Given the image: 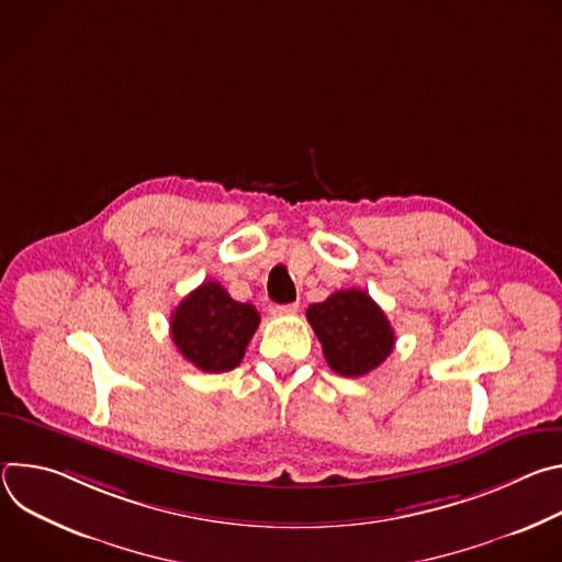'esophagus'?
<instances>
[{"mask_svg": "<svg viewBox=\"0 0 562 562\" xmlns=\"http://www.w3.org/2000/svg\"><path fill=\"white\" fill-rule=\"evenodd\" d=\"M297 308H300V304H297V302H291V304H276L271 311H273L276 315H295Z\"/></svg>", "mask_w": 562, "mask_h": 562, "instance_id": "1", "label": "esophagus"}]
</instances>
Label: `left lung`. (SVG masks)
<instances>
[{
    "label": "left lung",
    "mask_w": 562,
    "mask_h": 562,
    "mask_svg": "<svg viewBox=\"0 0 562 562\" xmlns=\"http://www.w3.org/2000/svg\"><path fill=\"white\" fill-rule=\"evenodd\" d=\"M306 319L323 345L327 364L345 378L367 375L395 345L384 311L360 289L336 291L325 302L311 304Z\"/></svg>",
    "instance_id": "obj_1"
}]
</instances>
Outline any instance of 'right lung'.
Segmentation results:
<instances>
[{
    "label": "right lung",
    "instance_id": "obj_1",
    "mask_svg": "<svg viewBox=\"0 0 562 562\" xmlns=\"http://www.w3.org/2000/svg\"><path fill=\"white\" fill-rule=\"evenodd\" d=\"M258 325L254 304L233 300L222 284L206 280L171 313V338L193 367L224 373L243 362Z\"/></svg>",
    "mask_w": 562,
    "mask_h": 562
}]
</instances>
